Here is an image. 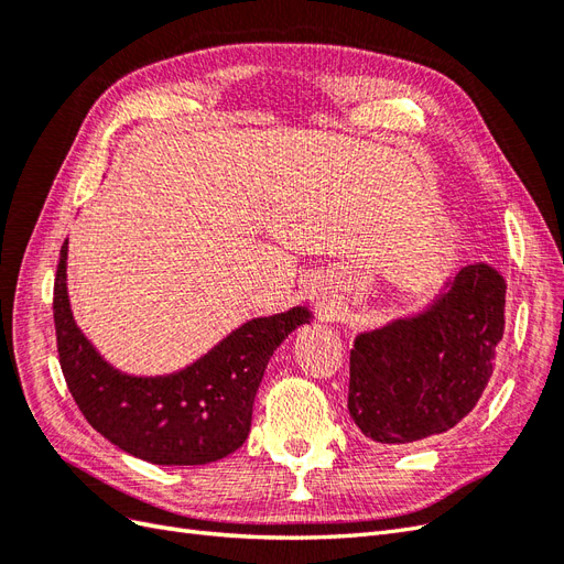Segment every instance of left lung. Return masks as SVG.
<instances>
[{
    "instance_id": "8db88e82",
    "label": "left lung",
    "mask_w": 564,
    "mask_h": 564,
    "mask_svg": "<svg viewBox=\"0 0 564 564\" xmlns=\"http://www.w3.org/2000/svg\"><path fill=\"white\" fill-rule=\"evenodd\" d=\"M506 280L489 263L460 268L416 317L355 338L348 412L367 437L409 445L468 416L503 338Z\"/></svg>"
}]
</instances>
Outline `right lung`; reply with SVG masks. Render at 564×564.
I'll use <instances>...</instances> for the list:
<instances>
[{"label":"right lung","instance_id":"obj_1","mask_svg":"<svg viewBox=\"0 0 564 564\" xmlns=\"http://www.w3.org/2000/svg\"><path fill=\"white\" fill-rule=\"evenodd\" d=\"M65 261L67 240L54 282V322L63 377L84 419L119 449L158 466H202L240 449L268 360L311 322L308 308L249 319L176 373L129 377L110 367L75 324Z\"/></svg>","mask_w":564,"mask_h":564}]
</instances>
